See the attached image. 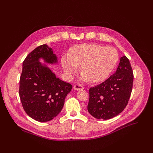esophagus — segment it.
Masks as SVG:
<instances>
[{
	"label": "esophagus",
	"instance_id": "34e87169",
	"mask_svg": "<svg viewBox=\"0 0 153 153\" xmlns=\"http://www.w3.org/2000/svg\"><path fill=\"white\" fill-rule=\"evenodd\" d=\"M74 89L75 90H77V91H78V90H82V89H83V87L82 85H79V84H76V85H75L74 86Z\"/></svg>",
	"mask_w": 153,
	"mask_h": 153
}]
</instances>
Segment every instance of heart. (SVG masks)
I'll return each instance as SVG.
<instances>
[{"instance_id": "b5f03b06", "label": "heart", "mask_w": 153, "mask_h": 153, "mask_svg": "<svg viewBox=\"0 0 153 153\" xmlns=\"http://www.w3.org/2000/svg\"><path fill=\"white\" fill-rule=\"evenodd\" d=\"M118 60V52L112 47H105L96 43L75 45L69 54L61 58L64 72L71 79L79 70L82 79L91 83H99L109 76Z\"/></svg>"}]
</instances>
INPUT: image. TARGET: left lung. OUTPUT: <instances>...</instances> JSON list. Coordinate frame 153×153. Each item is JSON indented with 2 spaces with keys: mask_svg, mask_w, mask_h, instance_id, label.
Segmentation results:
<instances>
[{
  "mask_svg": "<svg viewBox=\"0 0 153 153\" xmlns=\"http://www.w3.org/2000/svg\"><path fill=\"white\" fill-rule=\"evenodd\" d=\"M134 73L126 56L120 58L116 71L105 80L89 89L88 112L97 119L108 120L121 113L130 98Z\"/></svg>",
  "mask_w": 153,
  "mask_h": 153,
  "instance_id": "obj_1",
  "label": "left lung"
}]
</instances>
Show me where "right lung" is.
I'll use <instances>...</instances> for the list:
<instances>
[{
  "mask_svg": "<svg viewBox=\"0 0 153 153\" xmlns=\"http://www.w3.org/2000/svg\"><path fill=\"white\" fill-rule=\"evenodd\" d=\"M41 58L47 63L57 62L56 55L47 45L32 51L23 62L19 95L27 114L44 122L53 120L61 112L72 85L57 78L49 68L39 62Z\"/></svg>",
  "mask_w": 153,
  "mask_h": 153,
  "instance_id": "obj_1",
  "label": "right lung"
}]
</instances>
